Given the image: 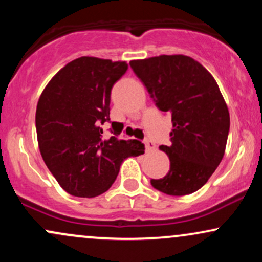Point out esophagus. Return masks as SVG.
Masks as SVG:
<instances>
[{
    "label": "esophagus",
    "instance_id": "34e87169",
    "mask_svg": "<svg viewBox=\"0 0 262 262\" xmlns=\"http://www.w3.org/2000/svg\"><path fill=\"white\" fill-rule=\"evenodd\" d=\"M144 144H145V148H146V150H152V149L155 148L154 141H151L150 139H148V138H146V139L144 140Z\"/></svg>",
    "mask_w": 262,
    "mask_h": 262
}]
</instances>
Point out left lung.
<instances>
[{
    "label": "left lung",
    "instance_id": "obj_1",
    "mask_svg": "<svg viewBox=\"0 0 262 262\" xmlns=\"http://www.w3.org/2000/svg\"><path fill=\"white\" fill-rule=\"evenodd\" d=\"M132 70L148 90L155 106L171 113V145L160 149L170 159L162 179L152 187L185 196L208 181L224 156L230 117L219 87L200 62L185 55L133 60Z\"/></svg>",
    "mask_w": 262,
    "mask_h": 262
}]
</instances>
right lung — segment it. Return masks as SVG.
I'll list each match as a JSON object with an SVG mask.
<instances>
[{
	"instance_id": "1",
	"label": "right lung",
	"mask_w": 262,
	"mask_h": 262,
	"mask_svg": "<svg viewBox=\"0 0 262 262\" xmlns=\"http://www.w3.org/2000/svg\"><path fill=\"white\" fill-rule=\"evenodd\" d=\"M124 61L82 56L69 62L45 87L38 101L35 128L40 154L59 185L76 197L104 193L122 162L144 152L139 140L118 139L122 129L111 123V91L127 73Z\"/></svg>"
}]
</instances>
